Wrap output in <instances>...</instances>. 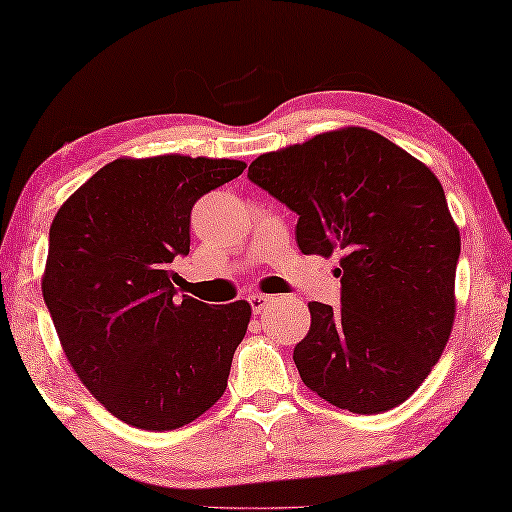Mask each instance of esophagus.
Listing matches in <instances>:
<instances>
[{"mask_svg": "<svg viewBox=\"0 0 512 512\" xmlns=\"http://www.w3.org/2000/svg\"><path fill=\"white\" fill-rule=\"evenodd\" d=\"M249 306H251V311H254V313H261L263 311V308H265V304H267V297L265 295H258V292H256V295H249Z\"/></svg>", "mask_w": 512, "mask_h": 512, "instance_id": "34e87169", "label": "esophagus"}]
</instances>
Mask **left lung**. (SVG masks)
Here are the masks:
<instances>
[{
  "mask_svg": "<svg viewBox=\"0 0 512 512\" xmlns=\"http://www.w3.org/2000/svg\"><path fill=\"white\" fill-rule=\"evenodd\" d=\"M249 181L299 215L304 254L340 256V306L311 301L301 381L358 415L390 410L438 363L456 315L460 233L435 174L370 129L258 156Z\"/></svg>",
  "mask_w": 512,
  "mask_h": 512,
  "instance_id": "left-lung-1",
  "label": "left lung"
}]
</instances>
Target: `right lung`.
<instances>
[{"mask_svg": "<svg viewBox=\"0 0 512 512\" xmlns=\"http://www.w3.org/2000/svg\"><path fill=\"white\" fill-rule=\"evenodd\" d=\"M231 158H117L58 208L43 297L72 370L108 413L172 431L224 395L247 301L174 299L199 197L245 170Z\"/></svg>", "mask_w": 512, "mask_h": 512, "instance_id": "add662e5", "label": "right lung"}]
</instances>
